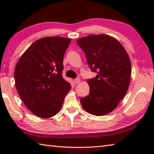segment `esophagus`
<instances>
[{"instance_id":"1","label":"esophagus","mask_w":154,"mask_h":154,"mask_svg":"<svg viewBox=\"0 0 154 154\" xmlns=\"http://www.w3.org/2000/svg\"><path fill=\"white\" fill-rule=\"evenodd\" d=\"M81 81V79L79 78H76V79H74V83L75 84H78Z\"/></svg>"}]
</instances>
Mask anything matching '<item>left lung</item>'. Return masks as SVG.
<instances>
[{"instance_id":"8db88e82","label":"left lung","mask_w":154,"mask_h":154,"mask_svg":"<svg viewBox=\"0 0 154 154\" xmlns=\"http://www.w3.org/2000/svg\"><path fill=\"white\" fill-rule=\"evenodd\" d=\"M91 70L97 73L88 79L89 94L80 99L87 112L103 116L119 104L128 89L131 79V62L120 42L105 34L90 35L78 39Z\"/></svg>"}]
</instances>
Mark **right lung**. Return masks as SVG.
<instances>
[{
	"mask_svg": "<svg viewBox=\"0 0 154 154\" xmlns=\"http://www.w3.org/2000/svg\"><path fill=\"white\" fill-rule=\"evenodd\" d=\"M71 39L45 37L34 42L20 58L14 69L16 90L35 115L48 119L63 105L70 83L62 77L63 56Z\"/></svg>",
	"mask_w": 154,
	"mask_h": 154,
	"instance_id": "obj_1",
	"label": "right lung"
}]
</instances>
